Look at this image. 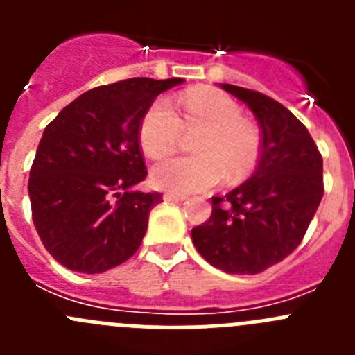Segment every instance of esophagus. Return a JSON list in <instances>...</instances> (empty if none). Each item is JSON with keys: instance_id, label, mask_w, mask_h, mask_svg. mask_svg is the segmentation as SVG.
<instances>
[{"instance_id": "1", "label": "esophagus", "mask_w": 355, "mask_h": 355, "mask_svg": "<svg viewBox=\"0 0 355 355\" xmlns=\"http://www.w3.org/2000/svg\"><path fill=\"white\" fill-rule=\"evenodd\" d=\"M184 199H187V196H180V193H165L163 196V200H167V202H181Z\"/></svg>"}]
</instances>
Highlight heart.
Returning a JSON list of instances; mask_svg holds the SVG:
<instances>
[{"mask_svg": "<svg viewBox=\"0 0 355 355\" xmlns=\"http://www.w3.org/2000/svg\"><path fill=\"white\" fill-rule=\"evenodd\" d=\"M200 130L193 142L197 156L162 162L150 171L156 188L175 193L205 192L224 180L245 178L258 163L259 137L241 121V110L225 94L211 89L188 90L178 99V115L168 101L153 103L142 117L139 142L149 158L172 155L181 131Z\"/></svg>", "mask_w": 355, "mask_h": 355, "instance_id": "obj_1", "label": "heart"}]
</instances>
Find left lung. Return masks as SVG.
<instances>
[{
	"label": "left lung",
	"mask_w": 355,
	"mask_h": 355,
	"mask_svg": "<svg viewBox=\"0 0 355 355\" xmlns=\"http://www.w3.org/2000/svg\"><path fill=\"white\" fill-rule=\"evenodd\" d=\"M245 103L261 128L254 174L224 197H211V216L192 229L209 265L254 275L283 261L302 241L324 197V162L302 122L265 94L220 83Z\"/></svg>",
	"instance_id": "8db88e82"
}]
</instances>
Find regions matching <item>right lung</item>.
Wrapping results in <instances>:
<instances>
[{
    "label": "right lung",
    "instance_id": "add662e5",
    "mask_svg": "<svg viewBox=\"0 0 355 355\" xmlns=\"http://www.w3.org/2000/svg\"><path fill=\"white\" fill-rule=\"evenodd\" d=\"M184 80L131 78L81 94L49 122L28 196L44 247L65 268L101 274L142 243L162 193L133 190L147 171L139 144L156 97Z\"/></svg>",
    "mask_w": 355,
    "mask_h": 355
}]
</instances>
